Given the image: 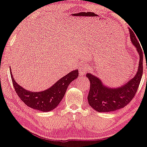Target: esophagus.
<instances>
[{
    "mask_svg": "<svg viewBox=\"0 0 147 147\" xmlns=\"http://www.w3.org/2000/svg\"><path fill=\"white\" fill-rule=\"evenodd\" d=\"M88 71V67L84 65H80V68H79V74H80L81 76H84Z\"/></svg>",
    "mask_w": 147,
    "mask_h": 147,
    "instance_id": "obj_1",
    "label": "esophagus"
}]
</instances>
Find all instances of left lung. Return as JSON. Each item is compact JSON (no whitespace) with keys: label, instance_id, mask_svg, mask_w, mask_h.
<instances>
[{"label":"left lung","instance_id":"obj_1","mask_svg":"<svg viewBox=\"0 0 147 147\" xmlns=\"http://www.w3.org/2000/svg\"><path fill=\"white\" fill-rule=\"evenodd\" d=\"M129 32L132 44L137 48L140 57L139 69L135 77L120 88H109L104 86L96 76L91 74H86L90 82L88 103L96 111L111 112L122 109L129 103L137 93L143 71V54L135 32L134 33L131 29H129Z\"/></svg>","mask_w":147,"mask_h":147}]
</instances>
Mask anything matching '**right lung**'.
Masks as SVG:
<instances>
[{"label":"right lung","mask_w":147,"mask_h":147,"mask_svg":"<svg viewBox=\"0 0 147 147\" xmlns=\"http://www.w3.org/2000/svg\"><path fill=\"white\" fill-rule=\"evenodd\" d=\"M78 69L74 70L63 76L54 86L46 90L32 92L26 90L17 84L14 80L10 69L12 84L20 99L28 107L44 112L54 110L59 105L64 96L67 87L72 81L78 78Z\"/></svg>","instance_id":"right-lung-1"}]
</instances>
